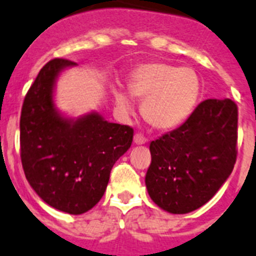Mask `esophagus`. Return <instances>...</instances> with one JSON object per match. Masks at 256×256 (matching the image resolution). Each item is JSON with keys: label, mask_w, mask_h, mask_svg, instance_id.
<instances>
[{"label": "esophagus", "mask_w": 256, "mask_h": 256, "mask_svg": "<svg viewBox=\"0 0 256 256\" xmlns=\"http://www.w3.org/2000/svg\"><path fill=\"white\" fill-rule=\"evenodd\" d=\"M133 141H134L136 144H144L148 142V138H146L144 136L137 133V134H134V138H133Z\"/></svg>", "instance_id": "1"}]
</instances>
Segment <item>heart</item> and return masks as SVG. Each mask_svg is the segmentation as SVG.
<instances>
[{
  "mask_svg": "<svg viewBox=\"0 0 256 256\" xmlns=\"http://www.w3.org/2000/svg\"><path fill=\"white\" fill-rule=\"evenodd\" d=\"M128 84L142 104V116L152 128L173 130L186 120L201 94V80L191 68L165 62L140 65L130 73ZM115 101L123 110H132L130 97L122 90L114 91Z\"/></svg>",
  "mask_w": 256,
  "mask_h": 256,
  "instance_id": "obj_1",
  "label": "heart"
}]
</instances>
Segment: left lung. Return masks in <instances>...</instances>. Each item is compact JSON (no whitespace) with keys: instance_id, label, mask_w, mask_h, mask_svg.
Returning a JSON list of instances; mask_svg holds the SVG:
<instances>
[{"instance_id":"left-lung-1","label":"left lung","mask_w":256,"mask_h":256,"mask_svg":"<svg viewBox=\"0 0 256 256\" xmlns=\"http://www.w3.org/2000/svg\"><path fill=\"white\" fill-rule=\"evenodd\" d=\"M237 105L208 98L184 123L150 144L148 195L172 214L198 209L232 173L237 158Z\"/></svg>"}]
</instances>
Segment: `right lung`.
I'll return each mask as SVG.
<instances>
[{"label":"right lung","mask_w":256,"mask_h":256,"mask_svg":"<svg viewBox=\"0 0 256 256\" xmlns=\"http://www.w3.org/2000/svg\"><path fill=\"white\" fill-rule=\"evenodd\" d=\"M76 62L54 58L26 92L20 115V158L32 188L50 206L83 214L101 200L110 172L133 141V128L97 112L78 119L58 114L54 87Z\"/></svg>","instance_id":"add662e5"}]
</instances>
